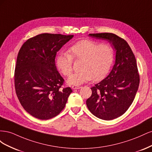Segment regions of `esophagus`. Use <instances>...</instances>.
Masks as SVG:
<instances>
[{"label":"esophagus","instance_id":"esophagus-1","mask_svg":"<svg viewBox=\"0 0 152 152\" xmlns=\"http://www.w3.org/2000/svg\"><path fill=\"white\" fill-rule=\"evenodd\" d=\"M82 87L80 86H72V89H80Z\"/></svg>","mask_w":152,"mask_h":152}]
</instances>
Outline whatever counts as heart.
Wrapping results in <instances>:
<instances>
[{
    "mask_svg": "<svg viewBox=\"0 0 152 152\" xmlns=\"http://www.w3.org/2000/svg\"><path fill=\"white\" fill-rule=\"evenodd\" d=\"M68 53L60 52L56 57L58 70L64 75L68 76L72 72L73 58L82 59L80 70L71 75L67 80L68 84L80 85L84 82L102 80L108 74L114 58V50L111 45L99 44L91 40H83L69 48Z\"/></svg>",
    "mask_w": 152,
    "mask_h": 152,
    "instance_id": "heart-1",
    "label": "heart"
}]
</instances>
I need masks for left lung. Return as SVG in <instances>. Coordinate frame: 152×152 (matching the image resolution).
<instances>
[{"label":"left lung","instance_id":"1","mask_svg":"<svg viewBox=\"0 0 152 152\" xmlns=\"http://www.w3.org/2000/svg\"><path fill=\"white\" fill-rule=\"evenodd\" d=\"M89 36L108 41L116 50L112 70L105 79L91 87L92 94L86 101L87 108L94 116L104 121L113 120L122 115L135 98L140 84L136 58L126 41L115 34Z\"/></svg>","mask_w":152,"mask_h":152}]
</instances>
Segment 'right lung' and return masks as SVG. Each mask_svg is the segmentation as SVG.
<instances>
[{
    "label": "right lung",
    "instance_id": "right-lung-1",
    "mask_svg": "<svg viewBox=\"0 0 152 152\" xmlns=\"http://www.w3.org/2000/svg\"><path fill=\"white\" fill-rule=\"evenodd\" d=\"M73 35L42 34L27 40L18 54L15 84L21 104L33 117L48 120L65 108L70 87L61 88L64 79L55 65L57 52Z\"/></svg>",
    "mask_w": 152,
    "mask_h": 152
}]
</instances>
